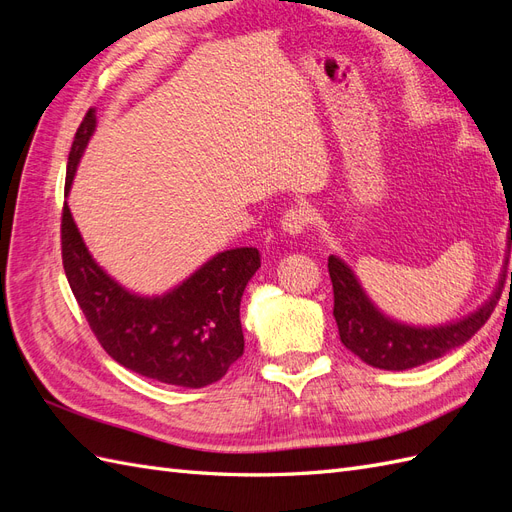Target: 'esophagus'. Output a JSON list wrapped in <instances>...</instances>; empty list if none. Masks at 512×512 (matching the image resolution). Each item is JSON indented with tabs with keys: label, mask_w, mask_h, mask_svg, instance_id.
<instances>
[{
	"label": "esophagus",
	"mask_w": 512,
	"mask_h": 512,
	"mask_svg": "<svg viewBox=\"0 0 512 512\" xmlns=\"http://www.w3.org/2000/svg\"><path fill=\"white\" fill-rule=\"evenodd\" d=\"M312 222V211L305 205H294L290 207L284 218H282V228L288 232V235H301L305 228Z\"/></svg>",
	"instance_id": "esophagus-1"
}]
</instances>
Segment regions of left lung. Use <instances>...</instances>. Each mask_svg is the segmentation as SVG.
I'll return each mask as SVG.
<instances>
[{
    "label": "left lung",
    "instance_id": "obj_1",
    "mask_svg": "<svg viewBox=\"0 0 512 512\" xmlns=\"http://www.w3.org/2000/svg\"><path fill=\"white\" fill-rule=\"evenodd\" d=\"M510 213V211H508ZM512 245V220L508 230V254ZM508 265V260H506ZM329 275L333 282V316L339 329L342 344L359 356L371 367L401 371L427 361L438 359L461 344L483 327L489 320L495 303L500 301L504 277L508 271H502L500 286L493 297L478 307L474 314L461 318L457 322L444 324V327H408V324L386 318L380 309L369 301L365 290L356 280L352 269L342 260L329 256ZM512 286V271H510Z\"/></svg>",
    "mask_w": 512,
    "mask_h": 512
}]
</instances>
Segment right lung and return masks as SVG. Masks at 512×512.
<instances>
[{"mask_svg": "<svg viewBox=\"0 0 512 512\" xmlns=\"http://www.w3.org/2000/svg\"><path fill=\"white\" fill-rule=\"evenodd\" d=\"M94 128L96 111L89 108L68 156L66 196ZM61 260L100 346L136 374L183 389H203L218 382L243 354L239 305L260 267L256 247L220 252L175 290L153 299L138 297L96 265L64 203Z\"/></svg>", "mask_w": 512, "mask_h": 512, "instance_id": "add662e5", "label": "right lung"}]
</instances>
